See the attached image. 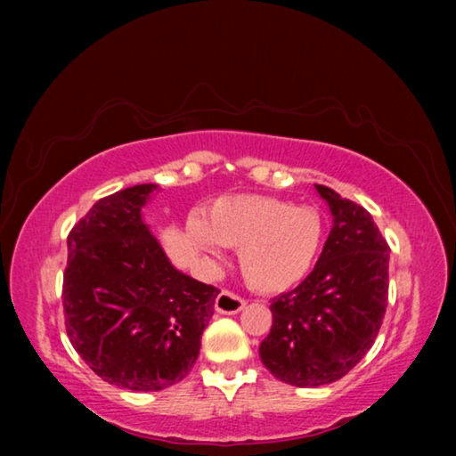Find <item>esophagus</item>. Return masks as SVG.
Instances as JSON below:
<instances>
[{
	"instance_id": "esophagus-1",
	"label": "esophagus",
	"mask_w": 456,
	"mask_h": 456,
	"mask_svg": "<svg viewBox=\"0 0 456 456\" xmlns=\"http://www.w3.org/2000/svg\"><path fill=\"white\" fill-rule=\"evenodd\" d=\"M245 307V299L237 296L235 291L223 289L217 297H215V310L219 314H237Z\"/></svg>"
}]
</instances>
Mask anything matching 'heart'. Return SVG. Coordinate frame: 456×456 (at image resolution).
I'll use <instances>...</instances> for the list:
<instances>
[{"label": "heart", "instance_id": "obj_1", "mask_svg": "<svg viewBox=\"0 0 456 456\" xmlns=\"http://www.w3.org/2000/svg\"><path fill=\"white\" fill-rule=\"evenodd\" d=\"M323 219L314 207L265 195H227L192 219L189 235L209 256L219 245L239 249L245 281L261 293H281L304 281L320 257Z\"/></svg>", "mask_w": 456, "mask_h": 456}]
</instances>
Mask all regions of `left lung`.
<instances>
[{
	"mask_svg": "<svg viewBox=\"0 0 456 456\" xmlns=\"http://www.w3.org/2000/svg\"><path fill=\"white\" fill-rule=\"evenodd\" d=\"M334 227L314 272L275 297L273 323L259 346L277 380L314 388L346 376L372 348L388 305V251L364 207L315 184Z\"/></svg>",
	"mask_w": 456,
	"mask_h": 456,
	"instance_id": "left-lung-1",
	"label": "left lung"
}]
</instances>
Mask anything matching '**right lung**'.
<instances>
[{"instance_id": "add662e5", "label": "right lung", "mask_w": 456, "mask_h": 456, "mask_svg": "<svg viewBox=\"0 0 456 456\" xmlns=\"http://www.w3.org/2000/svg\"><path fill=\"white\" fill-rule=\"evenodd\" d=\"M154 184L100 199L68 235L61 304L92 372L136 392L181 382L195 364L219 289L171 265L142 223Z\"/></svg>"}]
</instances>
